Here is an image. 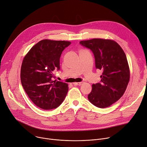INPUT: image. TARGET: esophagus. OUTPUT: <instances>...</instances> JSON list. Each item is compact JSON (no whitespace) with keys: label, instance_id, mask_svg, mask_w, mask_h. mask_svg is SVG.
<instances>
[{"label":"esophagus","instance_id":"obj_1","mask_svg":"<svg viewBox=\"0 0 147 147\" xmlns=\"http://www.w3.org/2000/svg\"><path fill=\"white\" fill-rule=\"evenodd\" d=\"M83 83V82H78V83H74L73 84H74V85H76V86H80V85H82Z\"/></svg>","mask_w":147,"mask_h":147}]
</instances>
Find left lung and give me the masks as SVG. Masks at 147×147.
<instances>
[{"mask_svg": "<svg viewBox=\"0 0 147 147\" xmlns=\"http://www.w3.org/2000/svg\"><path fill=\"white\" fill-rule=\"evenodd\" d=\"M80 44L93 52L96 68L103 71L100 82L93 84L88 99L99 108L109 107L123 96L129 81L126 55L121 46L111 40L94 38Z\"/></svg>", "mask_w": 147, "mask_h": 147, "instance_id": "left-lung-1", "label": "left lung"}]
</instances>
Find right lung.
I'll list each match as a JSON object with an SVG mask.
<instances>
[{"label": "right lung", "mask_w": 147, "mask_h": 147, "mask_svg": "<svg viewBox=\"0 0 147 147\" xmlns=\"http://www.w3.org/2000/svg\"><path fill=\"white\" fill-rule=\"evenodd\" d=\"M69 41L43 40L33 46L24 57L21 70L24 89L32 102L45 110L57 108L67 95L68 84L54 80L59 70L60 58Z\"/></svg>", "instance_id": "right-lung-1"}]
</instances>
